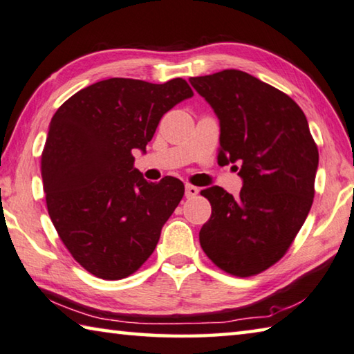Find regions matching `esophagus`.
<instances>
[{"label": "esophagus", "mask_w": 354, "mask_h": 354, "mask_svg": "<svg viewBox=\"0 0 354 354\" xmlns=\"http://www.w3.org/2000/svg\"><path fill=\"white\" fill-rule=\"evenodd\" d=\"M199 189L192 184H185V198H195L198 195Z\"/></svg>", "instance_id": "esophagus-1"}]
</instances>
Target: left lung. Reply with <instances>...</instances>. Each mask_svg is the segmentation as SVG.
<instances>
[{
  "mask_svg": "<svg viewBox=\"0 0 354 354\" xmlns=\"http://www.w3.org/2000/svg\"><path fill=\"white\" fill-rule=\"evenodd\" d=\"M190 83L220 119L218 164H234L244 181L239 196L218 185L201 190L212 215L199 243L221 271L250 277L275 265L304 226L314 199L317 145L301 108L254 75L224 69L190 77Z\"/></svg>",
  "mask_w": 354,
  "mask_h": 354,
  "instance_id": "left-lung-1",
  "label": "left lung"
}]
</instances>
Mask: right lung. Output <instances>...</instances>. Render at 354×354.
Segmentation results:
<instances>
[{
	"label": "right lung",
	"instance_id": "add662e5",
	"mask_svg": "<svg viewBox=\"0 0 354 354\" xmlns=\"http://www.w3.org/2000/svg\"><path fill=\"white\" fill-rule=\"evenodd\" d=\"M192 95L179 77L160 85L114 77L71 95L50 120L41 153L49 216L69 254L95 277L136 272L183 199L179 179L149 183L131 151L145 150L160 118Z\"/></svg>",
	"mask_w": 354,
	"mask_h": 354
}]
</instances>
